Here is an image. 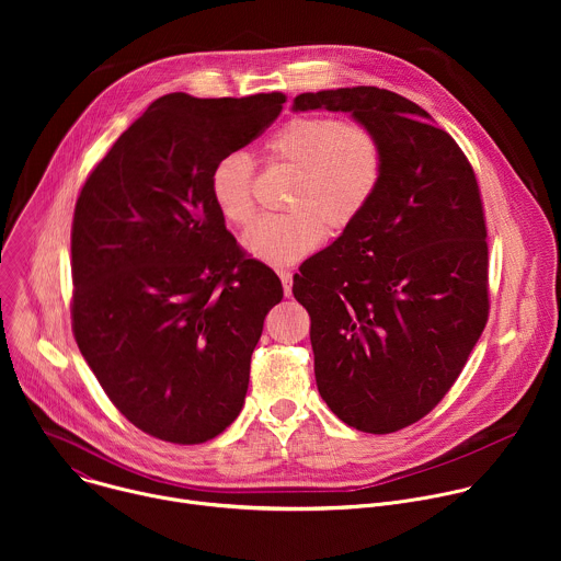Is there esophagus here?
<instances>
[{"label": "esophagus", "mask_w": 561, "mask_h": 561, "mask_svg": "<svg viewBox=\"0 0 561 561\" xmlns=\"http://www.w3.org/2000/svg\"><path fill=\"white\" fill-rule=\"evenodd\" d=\"M277 275H279V279H282L284 295H286V297H290V295H293V273H290V271H279Z\"/></svg>", "instance_id": "34e87169"}]
</instances>
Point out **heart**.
<instances>
[{
  "instance_id": "1",
  "label": "heart",
  "mask_w": 561,
  "mask_h": 561,
  "mask_svg": "<svg viewBox=\"0 0 561 561\" xmlns=\"http://www.w3.org/2000/svg\"><path fill=\"white\" fill-rule=\"evenodd\" d=\"M266 162L295 171L284 215L260 217L242 237L244 251L268 264L290 266L308 257L324 232H346L373 204L383 180V146L359 122L299 115L262 144ZM208 195L228 224L253 215V164L244 152L221 154L208 173Z\"/></svg>"
}]
</instances>
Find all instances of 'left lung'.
<instances>
[{
  "mask_svg": "<svg viewBox=\"0 0 561 561\" xmlns=\"http://www.w3.org/2000/svg\"><path fill=\"white\" fill-rule=\"evenodd\" d=\"M342 111L383 146L366 213L293 277L310 314L317 390L362 433L428 415L489 319L484 206L466 154L411 100L353 87L301 93L293 111Z\"/></svg>",
  "mask_w": 561,
  "mask_h": 561,
  "instance_id": "left-lung-1",
  "label": "left lung"
}]
</instances>
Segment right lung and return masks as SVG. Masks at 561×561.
<instances>
[{"instance_id":"add662e5","label":"right lung","mask_w":561,"mask_h":561,"mask_svg":"<svg viewBox=\"0 0 561 561\" xmlns=\"http://www.w3.org/2000/svg\"><path fill=\"white\" fill-rule=\"evenodd\" d=\"M284 102L159 98L79 193L72 333L117 411L157 439L208 442L244 407L251 355L284 290L239 251L208 173L262 135Z\"/></svg>"}]
</instances>
